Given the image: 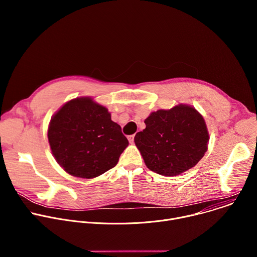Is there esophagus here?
Segmentation results:
<instances>
[{"mask_svg": "<svg viewBox=\"0 0 257 257\" xmlns=\"http://www.w3.org/2000/svg\"><path fill=\"white\" fill-rule=\"evenodd\" d=\"M134 137H135V135L133 134V135H130L129 137H128V140H129V142L132 144V143H134Z\"/></svg>", "mask_w": 257, "mask_h": 257, "instance_id": "esophagus-1", "label": "esophagus"}]
</instances>
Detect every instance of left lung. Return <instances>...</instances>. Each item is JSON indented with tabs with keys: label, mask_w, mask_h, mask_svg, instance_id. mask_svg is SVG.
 I'll use <instances>...</instances> for the list:
<instances>
[{
	"label": "left lung",
	"mask_w": 257,
	"mask_h": 257,
	"mask_svg": "<svg viewBox=\"0 0 257 257\" xmlns=\"http://www.w3.org/2000/svg\"><path fill=\"white\" fill-rule=\"evenodd\" d=\"M146 127L134 137L151 171L176 176L193 168L207 151L208 131L203 117L188 104L153 112Z\"/></svg>",
	"instance_id": "1"
}]
</instances>
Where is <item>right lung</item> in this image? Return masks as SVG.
I'll return each instance as SVG.
<instances>
[{"mask_svg":"<svg viewBox=\"0 0 257 257\" xmlns=\"http://www.w3.org/2000/svg\"><path fill=\"white\" fill-rule=\"evenodd\" d=\"M48 138L57 163L84 179L114 168L129 144L107 108L87 96L71 99L59 109L51 119Z\"/></svg>","mask_w":257,"mask_h":257,"instance_id":"1","label":"right lung"}]
</instances>
